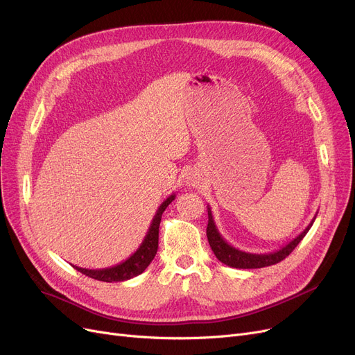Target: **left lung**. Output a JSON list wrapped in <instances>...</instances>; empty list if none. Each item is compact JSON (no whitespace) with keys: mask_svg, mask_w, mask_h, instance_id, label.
<instances>
[{"mask_svg":"<svg viewBox=\"0 0 355 355\" xmlns=\"http://www.w3.org/2000/svg\"><path fill=\"white\" fill-rule=\"evenodd\" d=\"M315 218H316V215L313 216V219L309 223V225L305 230H303L296 239H293L292 241H289L282 248H279L273 252H264V254H261V252H260V254H256V252H247V251L235 248L223 239V235L219 234V231L215 225L211 208L208 205L207 237H208V241H209V245L214 251V254L221 263H224L230 267H235V268H261V267L276 264V263L282 261L283 259L288 257L291 252L295 250V247L302 241V239L305 237L306 232L311 230V227L315 221Z\"/></svg>","mask_w":355,"mask_h":355,"instance_id":"1","label":"left lung"}]
</instances>
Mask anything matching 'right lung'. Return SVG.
I'll use <instances>...</instances> for the list:
<instances>
[{"instance_id": "add662e5", "label": "right lung", "mask_w": 355, "mask_h": 355, "mask_svg": "<svg viewBox=\"0 0 355 355\" xmlns=\"http://www.w3.org/2000/svg\"><path fill=\"white\" fill-rule=\"evenodd\" d=\"M175 196L176 195L173 193L166 200H163V204L156 211L153 221H151V224L148 227V231L146 234L143 243L140 244L137 251L134 252V254H131L125 261L116 264V266H112V267H108V268H96V270L82 268L78 266H73V267L82 275L92 277L95 280L108 282V283L124 282V280H128V279H132V277L141 275L147 268V266L153 261V259L156 256L157 247H159V227H160V221H162V215H163L164 209L168 207V204H172Z\"/></svg>"}]
</instances>
